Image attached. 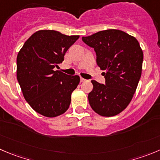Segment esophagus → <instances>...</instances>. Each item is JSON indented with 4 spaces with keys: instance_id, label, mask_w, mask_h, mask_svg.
Listing matches in <instances>:
<instances>
[{
    "instance_id": "1",
    "label": "esophagus",
    "mask_w": 160,
    "mask_h": 160,
    "mask_svg": "<svg viewBox=\"0 0 160 160\" xmlns=\"http://www.w3.org/2000/svg\"><path fill=\"white\" fill-rule=\"evenodd\" d=\"M87 81V80L86 79H83V78H80V82H86Z\"/></svg>"
}]
</instances>
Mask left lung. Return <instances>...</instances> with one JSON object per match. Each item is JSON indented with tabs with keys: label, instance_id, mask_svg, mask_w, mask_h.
Listing matches in <instances>:
<instances>
[{
	"label": "left lung",
	"instance_id": "8db88e82",
	"mask_svg": "<svg viewBox=\"0 0 160 160\" xmlns=\"http://www.w3.org/2000/svg\"><path fill=\"white\" fill-rule=\"evenodd\" d=\"M82 41L93 48L96 62L105 70V83L91 80L88 94L92 109L102 116H113L127 108L142 75L143 52L135 37L119 29L99 31Z\"/></svg>",
	"mask_w": 160,
	"mask_h": 160
}]
</instances>
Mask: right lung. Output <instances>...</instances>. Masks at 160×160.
Wrapping results in <instances>:
<instances>
[{"mask_svg":"<svg viewBox=\"0 0 160 160\" xmlns=\"http://www.w3.org/2000/svg\"><path fill=\"white\" fill-rule=\"evenodd\" d=\"M79 37L55 30H39L18 52L17 80L25 99L37 112L55 117L69 108L80 77L55 71V68L58 69L66 52Z\"/></svg>","mask_w":160,"mask_h":160,"instance_id":"add662e5","label":"right lung"}]
</instances>
